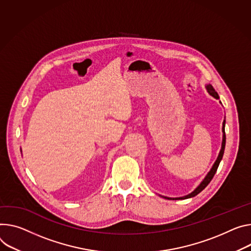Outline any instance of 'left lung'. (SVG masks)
<instances>
[{
	"instance_id": "left-lung-1",
	"label": "left lung",
	"mask_w": 251,
	"mask_h": 251,
	"mask_svg": "<svg viewBox=\"0 0 251 251\" xmlns=\"http://www.w3.org/2000/svg\"><path fill=\"white\" fill-rule=\"evenodd\" d=\"M206 89H207V92L212 96V97H214L215 99H219V96H218V94H217V92L216 91L214 90V88L211 86V85H207L206 86ZM221 103V102H220ZM225 120L223 121V124H222V132H223V136H222V144H221V149H220V152H219V154H218V157H217V159H216V161L214 162V164H213V166H212V168L210 169V171L208 172V174L205 176V178L201 181V183L191 192V193H189V194H187V195H185V196H182V197H176V198H171V197H166V196H162L163 198H165V199H169V200H180V199H187V198H191V197H194V196H196L198 193H200L205 187H206L209 183H210V181L212 180V178H213V176H214V174L216 173V171H217V168H218V166H219V163H220V161H221V159H222V157H223V153H224V149H225V141H226V136H225Z\"/></svg>"
}]
</instances>
